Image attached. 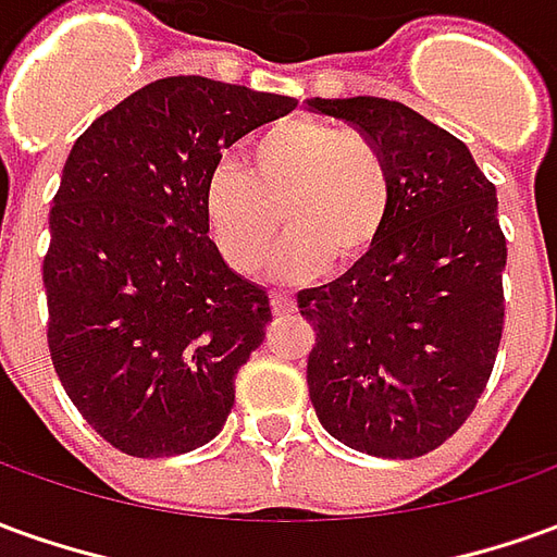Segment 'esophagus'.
<instances>
[{"label": "esophagus", "mask_w": 557, "mask_h": 557, "mask_svg": "<svg viewBox=\"0 0 557 557\" xmlns=\"http://www.w3.org/2000/svg\"><path fill=\"white\" fill-rule=\"evenodd\" d=\"M271 310L277 313V317H286L295 310V298L286 295V292H271Z\"/></svg>", "instance_id": "1"}]
</instances>
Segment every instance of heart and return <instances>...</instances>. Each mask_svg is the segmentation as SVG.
I'll use <instances>...</instances> for the list:
<instances>
[{"mask_svg":"<svg viewBox=\"0 0 557 557\" xmlns=\"http://www.w3.org/2000/svg\"><path fill=\"white\" fill-rule=\"evenodd\" d=\"M395 177L371 135L313 116H289L259 132L247 169L220 165L205 184V225L225 265L252 274L280 225L289 232L274 274L310 280L329 262H361L386 235Z\"/></svg>","mask_w":557,"mask_h":557,"instance_id":"b5f03b06","label":"heart"}]
</instances>
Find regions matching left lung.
Returning <instances> with one entry per match:
<instances>
[{
    "label": "left lung",
    "instance_id": "8db88e82",
    "mask_svg": "<svg viewBox=\"0 0 557 557\" xmlns=\"http://www.w3.org/2000/svg\"><path fill=\"white\" fill-rule=\"evenodd\" d=\"M307 108L371 135L395 177L380 244L344 277L298 292L317 332L310 400L346 446L419 458L468 422L495 368L507 268L495 184L468 144L407 104L356 96Z\"/></svg>",
    "mask_w": 557,
    "mask_h": 557
}]
</instances>
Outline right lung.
Wrapping results in <instances>:
<instances>
[{
    "label": "right lung",
    "mask_w": 557,
    "mask_h": 557,
    "mask_svg": "<svg viewBox=\"0 0 557 557\" xmlns=\"http://www.w3.org/2000/svg\"><path fill=\"white\" fill-rule=\"evenodd\" d=\"M295 104L162 77L104 111L65 159L41 265L50 359L120 453L169 458L223 431L271 301L208 238L205 184L223 150Z\"/></svg>",
    "instance_id": "1"
}]
</instances>
